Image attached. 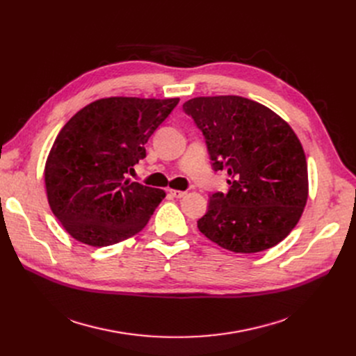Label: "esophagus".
Wrapping results in <instances>:
<instances>
[{
    "label": "esophagus",
    "mask_w": 356,
    "mask_h": 356,
    "mask_svg": "<svg viewBox=\"0 0 356 356\" xmlns=\"http://www.w3.org/2000/svg\"><path fill=\"white\" fill-rule=\"evenodd\" d=\"M168 193H170L173 197H176V199H181L184 195H186V192H181V191H173V189H170L168 191Z\"/></svg>",
    "instance_id": "esophagus-1"
}]
</instances>
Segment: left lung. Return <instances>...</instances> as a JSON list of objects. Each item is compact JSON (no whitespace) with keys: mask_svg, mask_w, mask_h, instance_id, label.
<instances>
[{"mask_svg":"<svg viewBox=\"0 0 356 356\" xmlns=\"http://www.w3.org/2000/svg\"><path fill=\"white\" fill-rule=\"evenodd\" d=\"M202 131L215 172L229 176L228 193L209 196L199 231L242 254L268 250L297 225L307 202V163L300 140L275 112L225 95L183 104Z\"/></svg>","mask_w":356,"mask_h":356,"instance_id":"8db88e82","label":"left lung"}]
</instances>
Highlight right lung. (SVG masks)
Returning a JSON list of instances; mask_svg holds the SVG:
<instances>
[{"label":"right lung","mask_w":356,"mask_h":356,"mask_svg":"<svg viewBox=\"0 0 356 356\" xmlns=\"http://www.w3.org/2000/svg\"><path fill=\"white\" fill-rule=\"evenodd\" d=\"M177 104L179 98L112 97L66 122L49 153L44 181L51 212L74 239L108 247L143 231L165 193L127 175Z\"/></svg>","instance_id":"right-lung-1"}]
</instances>
